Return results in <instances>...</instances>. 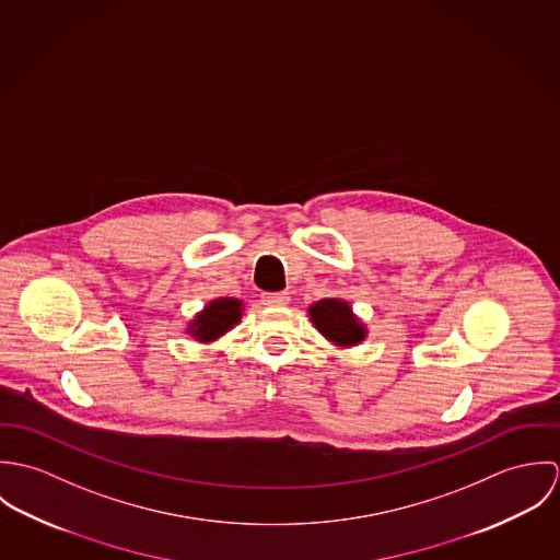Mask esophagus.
<instances>
[{"label": "esophagus", "instance_id": "1", "mask_svg": "<svg viewBox=\"0 0 560 560\" xmlns=\"http://www.w3.org/2000/svg\"><path fill=\"white\" fill-rule=\"evenodd\" d=\"M265 306H284L289 302V293L287 291H278V293H262L260 295Z\"/></svg>", "mask_w": 560, "mask_h": 560}]
</instances>
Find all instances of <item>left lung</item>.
<instances>
[{
  "instance_id": "left-lung-1",
  "label": "left lung",
  "mask_w": 560,
  "mask_h": 560,
  "mask_svg": "<svg viewBox=\"0 0 560 560\" xmlns=\"http://www.w3.org/2000/svg\"><path fill=\"white\" fill-rule=\"evenodd\" d=\"M320 334L338 345H358L364 338V327L351 315V308L338 300H320L311 308Z\"/></svg>"
}]
</instances>
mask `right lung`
<instances>
[{"mask_svg": "<svg viewBox=\"0 0 560 560\" xmlns=\"http://www.w3.org/2000/svg\"><path fill=\"white\" fill-rule=\"evenodd\" d=\"M241 317V302L237 300H215L211 302L205 313L198 315V319L191 323V334L198 340H213L229 331Z\"/></svg>", "mask_w": 560, "mask_h": 560, "instance_id": "add662e5", "label": "right lung"}]
</instances>
